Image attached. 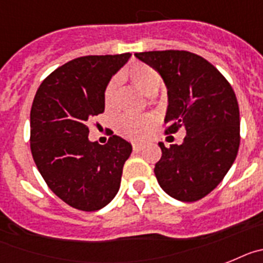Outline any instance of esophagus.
<instances>
[{
    "label": "esophagus",
    "instance_id": "34e87169",
    "mask_svg": "<svg viewBox=\"0 0 263 263\" xmlns=\"http://www.w3.org/2000/svg\"><path fill=\"white\" fill-rule=\"evenodd\" d=\"M132 148H134V152H140V151L143 149V145H141V144H134V145H132Z\"/></svg>",
    "mask_w": 263,
    "mask_h": 263
}]
</instances>
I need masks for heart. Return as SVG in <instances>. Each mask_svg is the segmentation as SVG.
Listing matches in <instances>:
<instances>
[{"mask_svg": "<svg viewBox=\"0 0 263 263\" xmlns=\"http://www.w3.org/2000/svg\"><path fill=\"white\" fill-rule=\"evenodd\" d=\"M125 78L134 86L139 88L145 95L156 93L161 84V77L155 68L144 65V63H134L124 71ZM119 91V79L116 77L111 78L107 83L103 92V103L107 111H111L116 107ZM155 118L152 115H135V114H125L120 116L116 123V128L119 134L131 140H143L148 132L154 128Z\"/></svg>", "mask_w": 263, "mask_h": 263, "instance_id": "obj_1", "label": "heart"}]
</instances>
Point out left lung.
<instances>
[{"label":"left lung","instance_id":"left-lung-1","mask_svg":"<svg viewBox=\"0 0 263 263\" xmlns=\"http://www.w3.org/2000/svg\"><path fill=\"white\" fill-rule=\"evenodd\" d=\"M166 86V134L185 128L182 144L161 148L155 165L166 195L184 202L205 197L216 188L238 154L239 109L229 82L202 57L184 50L136 52Z\"/></svg>","mask_w":263,"mask_h":263}]
</instances>
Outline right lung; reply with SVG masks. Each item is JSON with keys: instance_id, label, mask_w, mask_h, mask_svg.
<instances>
[{"instance_id": "right-lung-1", "label": "right lung", "mask_w": 263, "mask_h": 263, "mask_svg": "<svg viewBox=\"0 0 263 263\" xmlns=\"http://www.w3.org/2000/svg\"><path fill=\"white\" fill-rule=\"evenodd\" d=\"M131 54L72 59L42 82L30 111V148L49 188L70 206L84 212L109 204L132 152L112 135L107 144L88 139V124L104 112L103 92Z\"/></svg>"}]
</instances>
